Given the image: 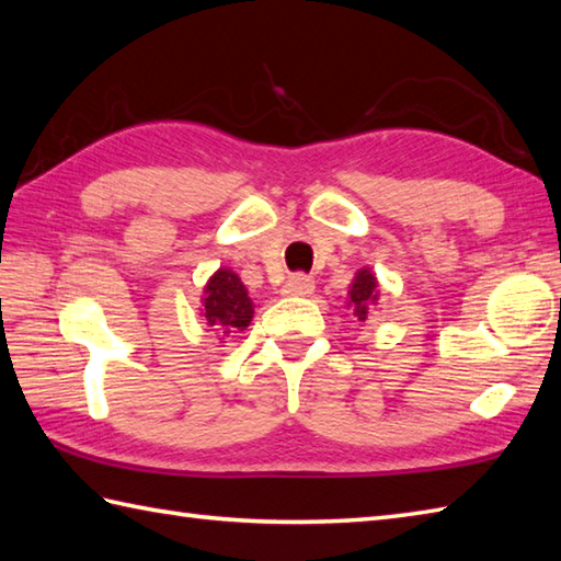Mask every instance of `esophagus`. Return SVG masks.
<instances>
[{
  "mask_svg": "<svg viewBox=\"0 0 561 561\" xmlns=\"http://www.w3.org/2000/svg\"><path fill=\"white\" fill-rule=\"evenodd\" d=\"M316 289V282L311 277H306V274H294L289 277V282L284 284V294L287 296H308L313 294Z\"/></svg>",
  "mask_w": 561,
  "mask_h": 561,
  "instance_id": "1",
  "label": "esophagus"
}]
</instances>
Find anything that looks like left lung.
<instances>
[{
  "label": "left lung",
  "mask_w": 561,
  "mask_h": 561,
  "mask_svg": "<svg viewBox=\"0 0 561 561\" xmlns=\"http://www.w3.org/2000/svg\"><path fill=\"white\" fill-rule=\"evenodd\" d=\"M374 289H376V279H374L371 272L362 270L359 274H356V279H354L352 289H350V301H352L356 318H359V320H366V311H368L366 304L376 301Z\"/></svg>",
  "instance_id": "left-lung-1"
}]
</instances>
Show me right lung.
<instances>
[{"label": "right lung", "mask_w": 561, "mask_h": 561, "mask_svg": "<svg viewBox=\"0 0 561 561\" xmlns=\"http://www.w3.org/2000/svg\"><path fill=\"white\" fill-rule=\"evenodd\" d=\"M205 318L221 335L245 330L253 320V304L238 274L231 270H219L209 279L205 289Z\"/></svg>", "instance_id": "add662e5"}]
</instances>
